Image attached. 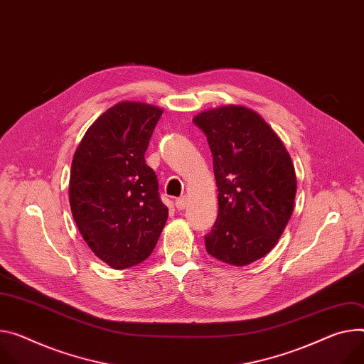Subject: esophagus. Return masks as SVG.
Masks as SVG:
<instances>
[{
	"instance_id": "34e87169",
	"label": "esophagus",
	"mask_w": 364,
	"mask_h": 364,
	"mask_svg": "<svg viewBox=\"0 0 364 364\" xmlns=\"http://www.w3.org/2000/svg\"><path fill=\"white\" fill-rule=\"evenodd\" d=\"M187 203H188L187 197H186V196H183V197H180V199H177V200H176V208H177L178 210H183V209H186V208H187Z\"/></svg>"
}]
</instances>
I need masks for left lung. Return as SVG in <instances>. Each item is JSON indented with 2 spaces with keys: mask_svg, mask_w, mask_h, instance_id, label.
Wrapping results in <instances>:
<instances>
[{
  "mask_svg": "<svg viewBox=\"0 0 364 364\" xmlns=\"http://www.w3.org/2000/svg\"><path fill=\"white\" fill-rule=\"evenodd\" d=\"M193 122L208 138L219 190L206 251L230 266H248L276 247L293 213L291 158L267 122L245 106L208 109Z\"/></svg>",
  "mask_w": 364,
  "mask_h": 364,
  "instance_id": "1",
  "label": "left lung"
}]
</instances>
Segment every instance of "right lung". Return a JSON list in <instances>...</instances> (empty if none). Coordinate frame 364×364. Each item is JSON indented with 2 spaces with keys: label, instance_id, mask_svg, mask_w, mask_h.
<instances>
[{
  "label": "right lung",
  "instance_id": "obj_1",
  "mask_svg": "<svg viewBox=\"0 0 364 364\" xmlns=\"http://www.w3.org/2000/svg\"><path fill=\"white\" fill-rule=\"evenodd\" d=\"M164 110L120 102L87 129L73 159L70 205L90 250L112 269L146 259L168 218L145 151Z\"/></svg>",
  "mask_w": 364,
  "mask_h": 364
}]
</instances>
